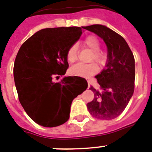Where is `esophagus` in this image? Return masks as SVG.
<instances>
[{
  "label": "esophagus",
  "mask_w": 152,
  "mask_h": 152,
  "mask_svg": "<svg viewBox=\"0 0 152 152\" xmlns=\"http://www.w3.org/2000/svg\"><path fill=\"white\" fill-rule=\"evenodd\" d=\"M90 88V84H89V82H88V88Z\"/></svg>",
  "instance_id": "34e87169"
}]
</instances>
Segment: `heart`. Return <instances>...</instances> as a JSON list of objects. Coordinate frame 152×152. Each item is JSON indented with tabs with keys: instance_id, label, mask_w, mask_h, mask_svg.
Segmentation results:
<instances>
[{
	"instance_id": "1",
	"label": "heart",
	"mask_w": 152,
	"mask_h": 152,
	"mask_svg": "<svg viewBox=\"0 0 152 152\" xmlns=\"http://www.w3.org/2000/svg\"><path fill=\"white\" fill-rule=\"evenodd\" d=\"M82 45L85 48H88L92 51V54L89 58V61H94L99 64L103 65L106 61V54L102 52L100 48V43L96 37L90 35L86 37L82 43ZM77 59V48L76 45L70 46L66 52V59L69 63H75ZM98 70V67L95 64H77L71 66L70 73L72 75L82 76V77H89L95 75Z\"/></svg>"
}]
</instances>
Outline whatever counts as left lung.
Listing matches in <instances>:
<instances>
[{
  "instance_id": "1",
  "label": "left lung",
  "mask_w": 152,
  "mask_h": 152,
  "mask_svg": "<svg viewBox=\"0 0 152 152\" xmlns=\"http://www.w3.org/2000/svg\"><path fill=\"white\" fill-rule=\"evenodd\" d=\"M84 29L101 37L107 47L106 67L95 77L100 91L91 86L94 98L87 108L96 118L113 119L123 112L133 94L135 59L124 38L110 28L95 24Z\"/></svg>"
}]
</instances>
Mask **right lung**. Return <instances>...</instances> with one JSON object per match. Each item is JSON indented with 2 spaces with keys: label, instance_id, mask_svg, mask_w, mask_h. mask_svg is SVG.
<instances>
[{
  "label": "right lung",
  "instance_id": "right-lung-1",
  "mask_svg": "<svg viewBox=\"0 0 152 152\" xmlns=\"http://www.w3.org/2000/svg\"><path fill=\"white\" fill-rule=\"evenodd\" d=\"M82 28H46L28 38L15 60L14 80L20 104L40 126L56 127L69 119L73 99L88 87L85 78L59 77L68 68L66 52L79 39Z\"/></svg>",
  "mask_w": 152,
  "mask_h": 152
}]
</instances>
